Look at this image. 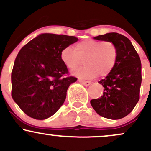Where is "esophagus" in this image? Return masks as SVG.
Masks as SVG:
<instances>
[{
	"instance_id": "34e87169",
	"label": "esophagus",
	"mask_w": 151,
	"mask_h": 151,
	"mask_svg": "<svg viewBox=\"0 0 151 151\" xmlns=\"http://www.w3.org/2000/svg\"><path fill=\"white\" fill-rule=\"evenodd\" d=\"M79 82H81V84H84V86H89L91 84V81H85V80H83V79H79Z\"/></svg>"
}]
</instances>
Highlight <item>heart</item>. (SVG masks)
<instances>
[{
  "label": "heart",
  "mask_w": 151,
  "mask_h": 151,
  "mask_svg": "<svg viewBox=\"0 0 151 151\" xmlns=\"http://www.w3.org/2000/svg\"><path fill=\"white\" fill-rule=\"evenodd\" d=\"M61 60L67 68L77 69L83 61L85 66L72 74L84 79L106 77L113 71L119 58V50L112 41L86 39L75 45V51L68 47L61 52Z\"/></svg>",
  "instance_id": "heart-1"
}]
</instances>
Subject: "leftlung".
<instances>
[{
  "label": "left lung",
  "mask_w": 151,
  "mask_h": 151,
  "mask_svg": "<svg viewBox=\"0 0 151 151\" xmlns=\"http://www.w3.org/2000/svg\"><path fill=\"white\" fill-rule=\"evenodd\" d=\"M94 39L114 42L119 50V58L113 71L99 81L104 88L103 95L90 102L101 116L114 120L122 119L132 111L139 101L141 59L131 41L122 35L110 32Z\"/></svg>",
  "instance_id": "8db88e82"
}]
</instances>
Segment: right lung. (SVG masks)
Masks as SVG:
<instances>
[{
  "instance_id": "1",
  "label": "right lung",
  "mask_w": 151,
  "mask_h": 151,
  "mask_svg": "<svg viewBox=\"0 0 151 151\" xmlns=\"http://www.w3.org/2000/svg\"><path fill=\"white\" fill-rule=\"evenodd\" d=\"M77 40L74 36L41 34L20 50L11 73V96L28 116L46 119L64 104L69 86L77 78L69 75L60 55Z\"/></svg>"
}]
</instances>
